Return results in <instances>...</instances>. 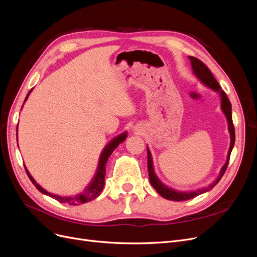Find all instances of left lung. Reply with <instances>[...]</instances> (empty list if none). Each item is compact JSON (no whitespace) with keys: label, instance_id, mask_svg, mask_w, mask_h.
Wrapping results in <instances>:
<instances>
[{"label":"left lung","instance_id":"8db88e82","mask_svg":"<svg viewBox=\"0 0 257 257\" xmlns=\"http://www.w3.org/2000/svg\"><path fill=\"white\" fill-rule=\"evenodd\" d=\"M190 62H191V66H192V71L193 74L196 76V78L206 85L207 88L211 89L215 91L216 93H219L220 98H221V110L224 113L225 118L227 120V125H228V132L230 135V144H229V149L227 152V158H226V163L223 165V167L220 170V175L217 177L215 180L210 183L207 186H204V188L198 189L196 191H178L173 188H169L165 183H163L160 178L157 176L154 172L153 168V161H152V155L149 150V148L147 146V153H148V173H149V179H150V183L155 189L162 197H164L169 200H174V201H183V200H189L194 197H196L200 194H204L211 189H213L216 185V183L221 180L222 176L224 175L225 170L227 168L228 165V161L232 148H234L235 145V128L234 125H232V119H231V104L229 102V99L227 98L226 93H225L221 87L219 82L216 81V79L213 77L212 73L210 72V69L201 62L200 60L194 58V57H189Z\"/></svg>","mask_w":257,"mask_h":257}]
</instances>
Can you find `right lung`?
<instances>
[{"mask_svg":"<svg viewBox=\"0 0 257 257\" xmlns=\"http://www.w3.org/2000/svg\"><path fill=\"white\" fill-rule=\"evenodd\" d=\"M33 89H31L30 92L28 93V95L25 99V102H23V104H25L27 102V99L30 95V93L32 92ZM22 109V108H21ZM17 132H18V126H17ZM127 137V133L126 132H124V133L115 136L114 138H112L111 141L108 143L105 147L104 149L102 150V152H100L99 154V159H98V163H97V167H96V170H95V174L94 176H93V178L91 179V181L89 182V184L85 186V188L83 189V191L79 194H76V195H71V196H61V195H56V194H52L48 191H46L45 189H43L42 186L38 184L35 180L34 178L31 176V174L29 173V170L27 169L26 167V172L30 178V180L32 181V183L36 186V189L42 192L43 194H45V195H47L53 199H56L58 201H60V203L62 204H68L71 206H76V205H80V204H84V203H88V201H91L93 199H95L100 192L103 191L104 189V185H105V175H106V163L108 161V159H109V157L111 155V153L113 152V150L115 149L116 147H118L121 143H123L124 141H125ZM17 139H18V133H17Z\"/></svg>","mask_w":257,"mask_h":257,"instance_id":"1","label":"right lung"}]
</instances>
